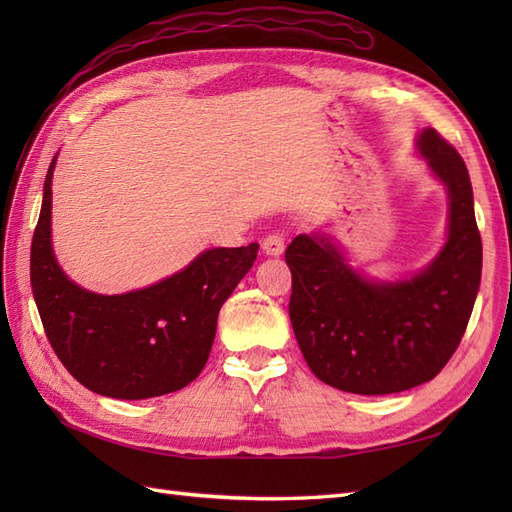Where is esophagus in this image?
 <instances>
[{
  "mask_svg": "<svg viewBox=\"0 0 512 512\" xmlns=\"http://www.w3.org/2000/svg\"><path fill=\"white\" fill-rule=\"evenodd\" d=\"M284 246H286L284 233H270V235L264 237V244H262L264 253L266 255H275V257L284 253Z\"/></svg>",
  "mask_w": 512,
  "mask_h": 512,
  "instance_id": "34e87169",
  "label": "esophagus"
}]
</instances>
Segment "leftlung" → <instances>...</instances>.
<instances>
[{
  "instance_id": "8db88e82",
  "label": "left lung",
  "mask_w": 512,
  "mask_h": 512,
  "mask_svg": "<svg viewBox=\"0 0 512 512\" xmlns=\"http://www.w3.org/2000/svg\"><path fill=\"white\" fill-rule=\"evenodd\" d=\"M418 154L449 198L447 242L416 275L383 281L356 270L325 233L286 248L290 321L308 367L350 394H398L436 378L471 319L482 279V237L471 178L436 129H422Z\"/></svg>"
}]
</instances>
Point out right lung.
<instances>
[{
	"mask_svg": "<svg viewBox=\"0 0 512 512\" xmlns=\"http://www.w3.org/2000/svg\"><path fill=\"white\" fill-rule=\"evenodd\" d=\"M30 248V284L54 354L94 394L143 400L193 383L209 361L217 314L259 244L209 248L176 275L125 295H99L63 273L52 250V171Z\"/></svg>",
	"mask_w": 512,
	"mask_h": 512,
	"instance_id": "1",
	"label": "right lung"
}]
</instances>
